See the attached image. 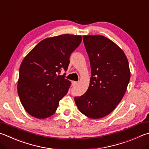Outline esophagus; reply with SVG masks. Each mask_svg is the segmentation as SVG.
Instances as JSON below:
<instances>
[{
  "label": "esophagus",
  "instance_id": "esophagus-1",
  "mask_svg": "<svg viewBox=\"0 0 149 149\" xmlns=\"http://www.w3.org/2000/svg\"><path fill=\"white\" fill-rule=\"evenodd\" d=\"M72 84L73 86H75V85H77V81H72Z\"/></svg>",
  "mask_w": 149,
  "mask_h": 149
}]
</instances>
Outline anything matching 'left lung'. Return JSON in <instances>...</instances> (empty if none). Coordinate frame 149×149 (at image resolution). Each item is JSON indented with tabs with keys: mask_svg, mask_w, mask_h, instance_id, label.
Instances as JSON below:
<instances>
[{
	"mask_svg": "<svg viewBox=\"0 0 149 149\" xmlns=\"http://www.w3.org/2000/svg\"><path fill=\"white\" fill-rule=\"evenodd\" d=\"M90 60L91 77L83 95L75 97L79 111L93 119L104 117L115 109L125 94L130 79L124 51L104 36H83Z\"/></svg>",
	"mask_w": 149,
	"mask_h": 149,
	"instance_id": "1",
	"label": "left lung"
}]
</instances>
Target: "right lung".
Instances as JSON below:
<instances>
[{
  "mask_svg": "<svg viewBox=\"0 0 149 149\" xmlns=\"http://www.w3.org/2000/svg\"><path fill=\"white\" fill-rule=\"evenodd\" d=\"M80 35L47 38L30 51L19 68L17 93L24 109L37 118L55 113L71 82L60 75L66 71L71 53L81 42Z\"/></svg>",
  "mask_w": 149,
  "mask_h": 149,
  "instance_id": "obj_1",
  "label": "right lung"
}]
</instances>
